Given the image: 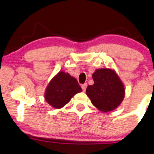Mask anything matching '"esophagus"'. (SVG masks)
I'll list each match as a JSON object with an SVG mask.
<instances>
[{"instance_id": "34e87169", "label": "esophagus", "mask_w": 154, "mask_h": 154, "mask_svg": "<svg viewBox=\"0 0 154 154\" xmlns=\"http://www.w3.org/2000/svg\"><path fill=\"white\" fill-rule=\"evenodd\" d=\"M87 86H88L87 83H85V84L82 85V89L83 91H85L86 88H87Z\"/></svg>"}]
</instances>
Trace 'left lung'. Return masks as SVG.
Masks as SVG:
<instances>
[{
	"label": "left lung",
	"instance_id": "left-lung-1",
	"mask_svg": "<svg viewBox=\"0 0 154 154\" xmlns=\"http://www.w3.org/2000/svg\"><path fill=\"white\" fill-rule=\"evenodd\" d=\"M94 84L88 85L86 93L92 103L100 111L108 112L116 109L125 97V88L115 72L99 69L93 74Z\"/></svg>",
	"mask_w": 154,
	"mask_h": 154
}]
</instances>
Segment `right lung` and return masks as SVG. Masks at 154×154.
Returning <instances> with one entry per match:
<instances>
[{
  "label": "right lung",
  "mask_w": 154,
  "mask_h": 154,
  "mask_svg": "<svg viewBox=\"0 0 154 154\" xmlns=\"http://www.w3.org/2000/svg\"><path fill=\"white\" fill-rule=\"evenodd\" d=\"M82 91L78 82L68 73L59 72L48 84L45 93V100L56 109H60Z\"/></svg>",
  "instance_id": "1"
}]
</instances>
